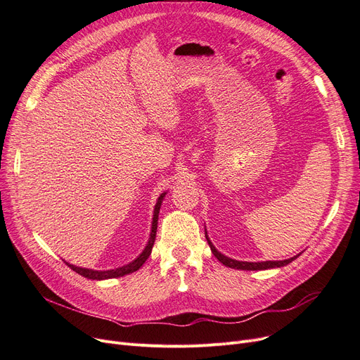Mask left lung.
<instances>
[{"instance_id":"obj_1","label":"left lung","mask_w":360,"mask_h":360,"mask_svg":"<svg viewBox=\"0 0 360 360\" xmlns=\"http://www.w3.org/2000/svg\"><path fill=\"white\" fill-rule=\"evenodd\" d=\"M205 237H207L208 245H210V248H211V250H212V253H214L215 258H217L222 265H226V266L233 268V269L262 271V269H271V268H281V266L288 265V264L292 262V261H295V259L297 258V256H300V253H299V255L293 256V258H288V259H284V261H265V262H245V261H236V259L229 258V256H226V255H222L221 252H218V250L215 249V246H214V245H212V242L210 240V237H208L207 230H205Z\"/></svg>"}]
</instances>
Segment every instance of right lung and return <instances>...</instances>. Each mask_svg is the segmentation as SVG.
I'll return each mask as SVG.
<instances>
[{"mask_svg":"<svg viewBox=\"0 0 360 360\" xmlns=\"http://www.w3.org/2000/svg\"><path fill=\"white\" fill-rule=\"evenodd\" d=\"M167 192L161 193L157 203H155V208H153V218H152V227H150V234H149V240L145 246V249L142 250V253L138 256V258L133 259L131 262H129L127 265L123 266H118L114 269H107V271H96V269H89V268H82V266H76L73 264H68L65 262L68 266H70L73 271H76L77 274H80L82 277L84 278H89V280H108V278H117V277H124L127 274H131L134 271H138L145 261L149 258V255L152 252L153 248V242H155V236H157V227H158V215H160V208H161V203L165 198Z\"/></svg>","mask_w":360,"mask_h":360,"instance_id":"add662e5","label":"right lung"}]
</instances>
